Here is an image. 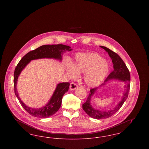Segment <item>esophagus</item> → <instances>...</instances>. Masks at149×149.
<instances>
[{
	"mask_svg": "<svg viewBox=\"0 0 149 149\" xmlns=\"http://www.w3.org/2000/svg\"><path fill=\"white\" fill-rule=\"evenodd\" d=\"M78 88V85H77L75 83H71L70 85V90H75Z\"/></svg>",
	"mask_w": 149,
	"mask_h": 149,
	"instance_id": "34e87169",
	"label": "esophagus"
}]
</instances>
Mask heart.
I'll return each mask as SVG.
<instances>
[{
	"label": "heart",
	"instance_id": "obj_1",
	"mask_svg": "<svg viewBox=\"0 0 149 149\" xmlns=\"http://www.w3.org/2000/svg\"><path fill=\"white\" fill-rule=\"evenodd\" d=\"M109 70L106 60L97 53L78 54L72 66H69L68 72L71 78H76L78 72H84V79L91 86L100 84L106 78Z\"/></svg>",
	"mask_w": 149,
	"mask_h": 149
}]
</instances>
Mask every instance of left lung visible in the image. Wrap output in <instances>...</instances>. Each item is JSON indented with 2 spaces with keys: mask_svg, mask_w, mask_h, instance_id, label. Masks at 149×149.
<instances>
[{
  "mask_svg": "<svg viewBox=\"0 0 149 149\" xmlns=\"http://www.w3.org/2000/svg\"><path fill=\"white\" fill-rule=\"evenodd\" d=\"M100 47L104 49L105 51L108 52L109 56L112 59V63L113 64L114 69L113 71L111 73H110V74L105 80L104 83H103L102 84L100 85V87L102 86V85H104L109 80L112 79H116L117 80H120L121 81L125 83V91L123 92V96L120 102L117 104V105L114 107L113 109L107 111H100L99 110L94 109L91 104V101L93 95L99 87L91 89L90 90L91 93L89 94L86 101L83 104V109L88 116H89L92 118L97 120L107 118L113 115L116 112H117L120 109V107L122 106L123 104L127 98L128 93L130 88V73L124 61L122 60V59L118 54H117L113 51L104 46Z\"/></svg>",
  "mask_w": 149,
  "mask_h": 149,
  "instance_id": "left-lung-1",
  "label": "left lung"
}]
</instances>
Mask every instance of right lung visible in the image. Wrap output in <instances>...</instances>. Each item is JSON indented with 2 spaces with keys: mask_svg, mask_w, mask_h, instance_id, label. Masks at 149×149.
<instances>
[{
  "mask_svg": "<svg viewBox=\"0 0 149 149\" xmlns=\"http://www.w3.org/2000/svg\"><path fill=\"white\" fill-rule=\"evenodd\" d=\"M71 50L70 46L62 44L43 45L28 52L22 58L17 64L14 72V93L22 106L31 116L38 118H47L55 113L61 107L63 97L64 94L68 91L70 84L69 83L58 84L49 102L45 106L40 108H32L27 106L22 101L17 90V80L21 71L31 60L48 58L61 61L62 55H63L64 52L66 51H70Z\"/></svg>",
  "mask_w": 149,
  "mask_h": 149,
  "instance_id": "add662e5",
  "label": "right lung"
}]
</instances>
